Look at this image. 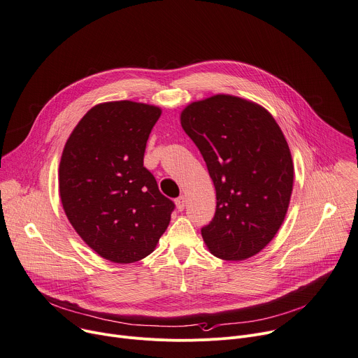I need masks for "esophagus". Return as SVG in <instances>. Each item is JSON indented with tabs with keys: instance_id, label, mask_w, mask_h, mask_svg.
<instances>
[{
	"instance_id": "1",
	"label": "esophagus",
	"mask_w": 358,
	"mask_h": 358,
	"mask_svg": "<svg viewBox=\"0 0 358 358\" xmlns=\"http://www.w3.org/2000/svg\"><path fill=\"white\" fill-rule=\"evenodd\" d=\"M175 205H176V209L179 212H182L185 209V206H186V199H185L183 196H180V197H178V199L175 201Z\"/></svg>"
}]
</instances>
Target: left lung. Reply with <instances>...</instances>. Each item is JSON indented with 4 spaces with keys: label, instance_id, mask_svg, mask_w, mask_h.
<instances>
[{
    "label": "left lung",
    "instance_id": "1",
    "mask_svg": "<svg viewBox=\"0 0 358 358\" xmlns=\"http://www.w3.org/2000/svg\"><path fill=\"white\" fill-rule=\"evenodd\" d=\"M180 125L216 189L215 217L202 227L206 248L230 262L257 255L282 227L293 190V159L280 127L262 105L226 94L189 103Z\"/></svg>",
    "mask_w": 358,
    "mask_h": 358
}]
</instances>
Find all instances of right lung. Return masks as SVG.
<instances>
[{
  "mask_svg": "<svg viewBox=\"0 0 358 358\" xmlns=\"http://www.w3.org/2000/svg\"><path fill=\"white\" fill-rule=\"evenodd\" d=\"M161 113L134 101L98 103L64 146L58 173L64 212L81 239L109 262L142 260L169 226L175 205L143 166Z\"/></svg>",
  "mask_w": 358,
  "mask_h": 358,
  "instance_id": "right-lung-1",
  "label": "right lung"
}]
</instances>
